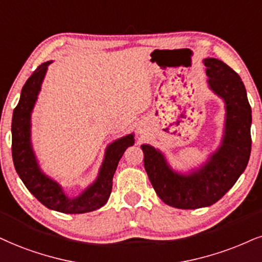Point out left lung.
<instances>
[{
	"label": "left lung",
	"instance_id": "1",
	"mask_svg": "<svg viewBox=\"0 0 262 262\" xmlns=\"http://www.w3.org/2000/svg\"><path fill=\"white\" fill-rule=\"evenodd\" d=\"M209 89L225 102L221 144L199 167L179 172L165 154L142 144L144 169L158 196L177 209H199L215 204L244 172L251 151V108L247 90L237 73L216 58H205Z\"/></svg>",
	"mask_w": 262,
	"mask_h": 262
}]
</instances>
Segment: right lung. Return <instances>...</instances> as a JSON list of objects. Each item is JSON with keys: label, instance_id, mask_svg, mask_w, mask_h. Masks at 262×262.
Here are the masks:
<instances>
[{"label": "right lung", "instance_id": "right-lung-1", "mask_svg": "<svg viewBox=\"0 0 262 262\" xmlns=\"http://www.w3.org/2000/svg\"><path fill=\"white\" fill-rule=\"evenodd\" d=\"M52 60L42 63L23 86L20 99L13 112L12 157L15 171L29 192L46 208L64 214H83L102 208L112 193L113 177L119 160L128 147L134 146L135 135L118 138L105 148L104 159L95 182L76 196H69L62 186L41 170L31 143V113L36 104L41 85Z\"/></svg>", "mask_w": 262, "mask_h": 262}]
</instances>
